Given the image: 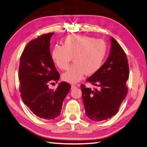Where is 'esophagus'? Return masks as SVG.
Returning <instances> with one entry per match:
<instances>
[{
    "mask_svg": "<svg viewBox=\"0 0 147 147\" xmlns=\"http://www.w3.org/2000/svg\"><path fill=\"white\" fill-rule=\"evenodd\" d=\"M77 87V85H74V84H72L71 86V89H74V88H76Z\"/></svg>",
    "mask_w": 147,
    "mask_h": 147,
    "instance_id": "obj_1",
    "label": "esophagus"
}]
</instances>
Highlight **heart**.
Here are the masks:
<instances>
[{
    "instance_id": "heart-1",
    "label": "heart",
    "mask_w": 147,
    "mask_h": 147,
    "mask_svg": "<svg viewBox=\"0 0 147 147\" xmlns=\"http://www.w3.org/2000/svg\"><path fill=\"white\" fill-rule=\"evenodd\" d=\"M107 45L102 39L88 35H70L65 38L63 45H56L51 52L53 62L61 70L69 67L71 58L74 63L62 79L66 82L76 83L100 70L105 58Z\"/></svg>"
}]
</instances>
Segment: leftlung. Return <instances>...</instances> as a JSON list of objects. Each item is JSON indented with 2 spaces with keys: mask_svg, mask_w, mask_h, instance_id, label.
Segmentation results:
<instances>
[{
  "mask_svg": "<svg viewBox=\"0 0 147 147\" xmlns=\"http://www.w3.org/2000/svg\"><path fill=\"white\" fill-rule=\"evenodd\" d=\"M111 49L105 63L87 81L97 88L80 85L86 115L93 121L107 120L115 115L127 94L129 65L124 51L111 37Z\"/></svg>",
  "mask_w": 147,
  "mask_h": 147,
  "instance_id": "obj_1",
  "label": "left lung"
}]
</instances>
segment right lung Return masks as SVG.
<instances>
[{"label":"right lung","instance_id":"right-lung-1","mask_svg":"<svg viewBox=\"0 0 147 147\" xmlns=\"http://www.w3.org/2000/svg\"><path fill=\"white\" fill-rule=\"evenodd\" d=\"M53 34H42L30 41L21 55L19 68L20 92L23 103L36 116L46 120L59 115L71 88L66 82H61L55 90L49 88V83L58 82L59 79L49 51Z\"/></svg>","mask_w":147,"mask_h":147}]
</instances>
